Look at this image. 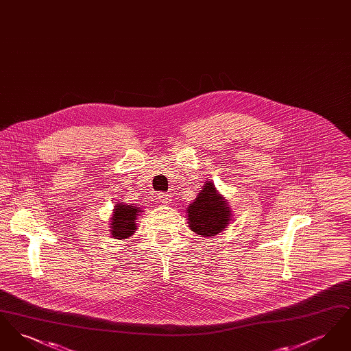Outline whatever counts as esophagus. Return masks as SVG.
Returning <instances> with one entry per match:
<instances>
[{"mask_svg": "<svg viewBox=\"0 0 351 351\" xmlns=\"http://www.w3.org/2000/svg\"><path fill=\"white\" fill-rule=\"evenodd\" d=\"M159 200L163 204H168L171 201V195L169 193H159Z\"/></svg>", "mask_w": 351, "mask_h": 351, "instance_id": "34e87169", "label": "esophagus"}]
</instances>
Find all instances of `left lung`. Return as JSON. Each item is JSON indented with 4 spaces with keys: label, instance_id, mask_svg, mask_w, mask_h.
<instances>
[{
    "label": "left lung",
    "instance_id": "8db88e82",
    "mask_svg": "<svg viewBox=\"0 0 351 351\" xmlns=\"http://www.w3.org/2000/svg\"><path fill=\"white\" fill-rule=\"evenodd\" d=\"M186 215L192 232L201 237H215L229 225L232 210L215 184L205 182L196 200L186 208Z\"/></svg>",
    "mask_w": 351,
    "mask_h": 351
}]
</instances>
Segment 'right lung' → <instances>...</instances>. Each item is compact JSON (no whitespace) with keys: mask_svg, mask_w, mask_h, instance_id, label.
Instances as JSON below:
<instances>
[{"mask_svg":"<svg viewBox=\"0 0 351 351\" xmlns=\"http://www.w3.org/2000/svg\"><path fill=\"white\" fill-rule=\"evenodd\" d=\"M142 212L139 208L132 205L119 204L114 206L112 221H110V234L116 239H126L133 235L136 230V217Z\"/></svg>","mask_w":351,"mask_h":351,"instance_id":"obj_1","label":"right lung"}]
</instances>
